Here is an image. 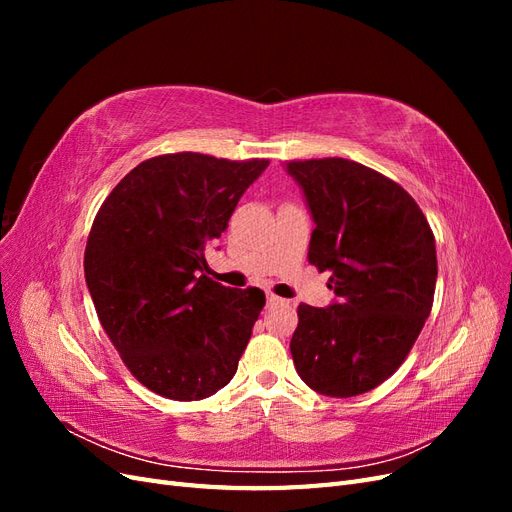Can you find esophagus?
Returning <instances> with one entry per match:
<instances>
[{"mask_svg": "<svg viewBox=\"0 0 512 512\" xmlns=\"http://www.w3.org/2000/svg\"><path fill=\"white\" fill-rule=\"evenodd\" d=\"M286 301L284 299H280V297H275V294H267V305H284Z\"/></svg>", "mask_w": 512, "mask_h": 512, "instance_id": "esophagus-1", "label": "esophagus"}]
</instances>
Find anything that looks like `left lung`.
Segmentation results:
<instances>
[{
	"mask_svg": "<svg viewBox=\"0 0 512 512\" xmlns=\"http://www.w3.org/2000/svg\"><path fill=\"white\" fill-rule=\"evenodd\" d=\"M314 218L309 262L331 271L329 307L301 303L290 339L294 367L320 395L376 389L406 361L436 292V239L393 179L344 158L292 160Z\"/></svg>",
	"mask_w": 512,
	"mask_h": 512,
	"instance_id": "8db88e82",
	"label": "left lung"
}]
</instances>
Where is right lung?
Returning a JSON list of instances; mask_svg holds the SVG:
<instances>
[{
	"label": "right lung",
	"mask_w": 512,
	"mask_h": 512,
	"mask_svg": "<svg viewBox=\"0 0 512 512\" xmlns=\"http://www.w3.org/2000/svg\"><path fill=\"white\" fill-rule=\"evenodd\" d=\"M267 166L260 158L164 153L132 168L102 203L85 247V280L108 339L149 391L196 401L235 376L265 292L196 273Z\"/></svg>",
	"instance_id": "right-lung-1"
}]
</instances>
